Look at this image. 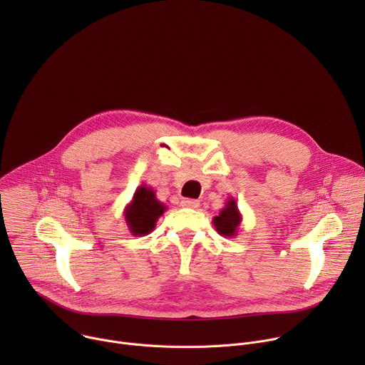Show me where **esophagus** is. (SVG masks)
Returning <instances> with one entry per match:
<instances>
[{"label":"esophagus","instance_id":"esophagus-1","mask_svg":"<svg viewBox=\"0 0 365 365\" xmlns=\"http://www.w3.org/2000/svg\"><path fill=\"white\" fill-rule=\"evenodd\" d=\"M180 203H182L183 207H192V210H196V207H199V200H196V199L186 197V199H182Z\"/></svg>","mask_w":365,"mask_h":365}]
</instances>
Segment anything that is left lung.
<instances>
[{"mask_svg": "<svg viewBox=\"0 0 365 365\" xmlns=\"http://www.w3.org/2000/svg\"><path fill=\"white\" fill-rule=\"evenodd\" d=\"M242 217L237 206L235 199L230 197L225 206L220 211V215L212 220V224L220 235L222 237H235L241 225Z\"/></svg>", "mask_w": 365, "mask_h": 365, "instance_id": "obj_1", "label": "left lung"}]
</instances>
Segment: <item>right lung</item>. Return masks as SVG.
Here are the masks:
<instances>
[{
    "label": "right lung",
    "instance_id": "obj_1",
    "mask_svg": "<svg viewBox=\"0 0 365 365\" xmlns=\"http://www.w3.org/2000/svg\"><path fill=\"white\" fill-rule=\"evenodd\" d=\"M166 210L168 206L155 197L153 187L147 185L138 186L131 202L124 210V217L130 232L135 237L150 234Z\"/></svg>",
    "mask_w": 365,
    "mask_h": 365
}]
</instances>
